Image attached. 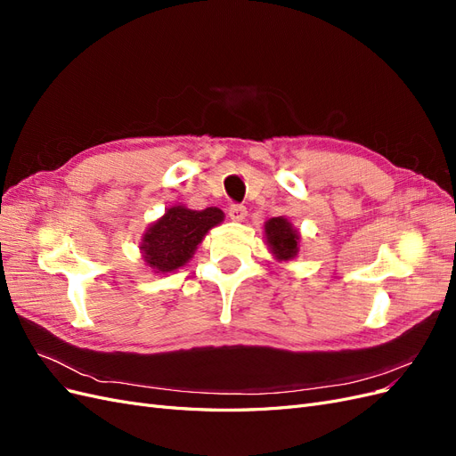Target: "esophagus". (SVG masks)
<instances>
[{
    "instance_id": "1",
    "label": "esophagus",
    "mask_w": 456,
    "mask_h": 456,
    "mask_svg": "<svg viewBox=\"0 0 456 456\" xmlns=\"http://www.w3.org/2000/svg\"><path fill=\"white\" fill-rule=\"evenodd\" d=\"M228 215L232 220H236V223H241V220L247 216V209L240 203H233L228 207Z\"/></svg>"
}]
</instances>
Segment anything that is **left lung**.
<instances>
[{"label":"left lung","mask_w":456,"mask_h":456,"mask_svg":"<svg viewBox=\"0 0 456 456\" xmlns=\"http://www.w3.org/2000/svg\"><path fill=\"white\" fill-rule=\"evenodd\" d=\"M266 241L278 260H293L298 255V230L285 216H273L265 224Z\"/></svg>","instance_id":"8db88e82"}]
</instances>
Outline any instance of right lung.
<instances>
[{"mask_svg":"<svg viewBox=\"0 0 456 456\" xmlns=\"http://www.w3.org/2000/svg\"><path fill=\"white\" fill-rule=\"evenodd\" d=\"M223 220L224 213L218 207H207L203 211L188 209L184 205L169 207L142 236L141 251L146 266L156 273L184 266L194 256L205 233Z\"/></svg>","mask_w":456,"mask_h":456,"instance_id":"add662e5","label":"right lung"}]
</instances>
